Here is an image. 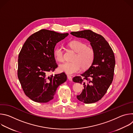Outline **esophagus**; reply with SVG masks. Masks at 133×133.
<instances>
[{
    "instance_id": "34e87169",
    "label": "esophagus",
    "mask_w": 133,
    "mask_h": 133,
    "mask_svg": "<svg viewBox=\"0 0 133 133\" xmlns=\"http://www.w3.org/2000/svg\"><path fill=\"white\" fill-rule=\"evenodd\" d=\"M67 78H68L69 81H72V77L70 76H69V75H67Z\"/></svg>"
}]
</instances>
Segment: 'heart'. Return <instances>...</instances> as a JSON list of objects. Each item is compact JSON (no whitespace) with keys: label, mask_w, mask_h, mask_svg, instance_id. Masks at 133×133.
<instances>
[{"label":"heart","mask_w":133,"mask_h":133,"mask_svg":"<svg viewBox=\"0 0 133 133\" xmlns=\"http://www.w3.org/2000/svg\"><path fill=\"white\" fill-rule=\"evenodd\" d=\"M68 46L76 53L71 62H64L59 65V69L68 75L77 73L82 70L89 68L92 64L95 52L94 49L79 40H74L68 43ZM55 58L58 62L64 61V52L62 47H57L54 50Z\"/></svg>","instance_id":"heart-1"}]
</instances>
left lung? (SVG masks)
Returning a JSON list of instances; mask_svg holds the SVG:
<instances>
[{
    "instance_id": "1",
    "label": "left lung",
    "mask_w": 133,
    "mask_h": 133,
    "mask_svg": "<svg viewBox=\"0 0 133 133\" xmlns=\"http://www.w3.org/2000/svg\"><path fill=\"white\" fill-rule=\"evenodd\" d=\"M70 34L89 41L95 52L91 66L81 76L72 79L73 82L84 85V89L77 98L85 104L95 103L105 95L112 82L115 66L114 54L104 38L91 30L72 31Z\"/></svg>"
}]
</instances>
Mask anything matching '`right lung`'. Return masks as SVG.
<instances>
[{
    "mask_svg": "<svg viewBox=\"0 0 133 133\" xmlns=\"http://www.w3.org/2000/svg\"><path fill=\"white\" fill-rule=\"evenodd\" d=\"M68 35L44 29L32 34L24 43L18 56L17 75L25 95L32 101L48 102L66 81L64 72L48 74L58 67L53 54L56 44Z\"/></svg>",
    "mask_w": 133,
    "mask_h": 133,
    "instance_id": "add662e5",
    "label": "right lung"
}]
</instances>
